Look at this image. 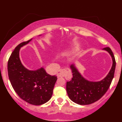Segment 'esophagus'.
I'll use <instances>...</instances> for the list:
<instances>
[{
  "label": "esophagus",
  "instance_id": "esophagus-1",
  "mask_svg": "<svg viewBox=\"0 0 122 122\" xmlns=\"http://www.w3.org/2000/svg\"><path fill=\"white\" fill-rule=\"evenodd\" d=\"M67 73H70V74H71L67 70H66V69H60L57 73V76L58 77H63V76H65Z\"/></svg>",
  "mask_w": 122,
  "mask_h": 122
}]
</instances>
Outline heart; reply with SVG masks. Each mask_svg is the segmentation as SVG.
<instances>
[{
	"label": "heart",
	"instance_id": "b5f03b06",
	"mask_svg": "<svg viewBox=\"0 0 122 122\" xmlns=\"http://www.w3.org/2000/svg\"><path fill=\"white\" fill-rule=\"evenodd\" d=\"M70 54V52H69V51H66V52H63V56H68Z\"/></svg>",
	"mask_w": 122,
	"mask_h": 122
}]
</instances>
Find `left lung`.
I'll use <instances>...</instances> for the list:
<instances>
[{
	"label": "left lung",
	"mask_w": 122,
	"mask_h": 122,
	"mask_svg": "<svg viewBox=\"0 0 122 122\" xmlns=\"http://www.w3.org/2000/svg\"><path fill=\"white\" fill-rule=\"evenodd\" d=\"M112 59V66L107 76L101 81L91 82L86 80L79 73L74 65L70 68L72 70L73 77L70 81L66 82V92L71 100L81 105H87L100 100L107 91L111 84L116 69V59L112 51L109 47L104 48Z\"/></svg>",
	"instance_id": "1"
}]
</instances>
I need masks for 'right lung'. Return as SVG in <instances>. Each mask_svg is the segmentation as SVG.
Returning a JSON list of instances; mask_svg holds the SVG:
<instances>
[{
    "label": "right lung",
    "instance_id": "add662e5",
    "mask_svg": "<svg viewBox=\"0 0 122 122\" xmlns=\"http://www.w3.org/2000/svg\"><path fill=\"white\" fill-rule=\"evenodd\" d=\"M31 40L20 43L12 52L8 61V74L11 84L19 97L29 104L39 106L50 100L57 78L48 74L43 68L30 71L22 65L19 49Z\"/></svg>",
    "mask_w": 122,
    "mask_h": 122
}]
</instances>
